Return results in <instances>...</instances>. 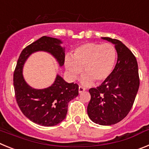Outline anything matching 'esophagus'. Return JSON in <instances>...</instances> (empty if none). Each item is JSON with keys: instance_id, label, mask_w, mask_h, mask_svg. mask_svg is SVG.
I'll return each mask as SVG.
<instances>
[{"instance_id": "1", "label": "esophagus", "mask_w": 149, "mask_h": 149, "mask_svg": "<svg viewBox=\"0 0 149 149\" xmlns=\"http://www.w3.org/2000/svg\"><path fill=\"white\" fill-rule=\"evenodd\" d=\"M84 91H85V88H84L83 87V86H79V88H78V92H79V93H83V92H84Z\"/></svg>"}]
</instances>
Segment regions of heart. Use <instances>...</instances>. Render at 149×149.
Instances as JSON below:
<instances>
[{
	"label": "heart",
	"instance_id": "obj_1",
	"mask_svg": "<svg viewBox=\"0 0 149 149\" xmlns=\"http://www.w3.org/2000/svg\"><path fill=\"white\" fill-rule=\"evenodd\" d=\"M116 51L110 44L86 43L74 50L72 58L66 56L65 66L71 79L74 80L82 72L81 84L90 86L95 81L101 83L108 78L113 70Z\"/></svg>",
	"mask_w": 149,
	"mask_h": 149
}]
</instances>
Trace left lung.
I'll use <instances>...</instances> for the list:
<instances>
[{
    "mask_svg": "<svg viewBox=\"0 0 149 149\" xmlns=\"http://www.w3.org/2000/svg\"><path fill=\"white\" fill-rule=\"evenodd\" d=\"M115 45L117 62L108 78L89 90V119L100 125H112L122 121L131 110L139 86L138 64L133 53L121 41L102 37Z\"/></svg>",
    "mask_w": 149,
    "mask_h": 149,
    "instance_id": "8db88e82",
    "label": "left lung"
}]
</instances>
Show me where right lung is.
<instances>
[{
  "instance_id": "1",
  "label": "right lung",
  "mask_w": 149,
  "mask_h": 149,
  "mask_svg": "<svg viewBox=\"0 0 149 149\" xmlns=\"http://www.w3.org/2000/svg\"><path fill=\"white\" fill-rule=\"evenodd\" d=\"M61 44L60 39L42 36L27 46L19 56L13 75L15 98L20 110L30 121L45 127L56 125L65 119L69 101L78 95V85L68 84L56 74L50 86L34 89L24 80L23 68L29 56L38 51L50 54L62 67L65 61V47Z\"/></svg>"
}]
</instances>
